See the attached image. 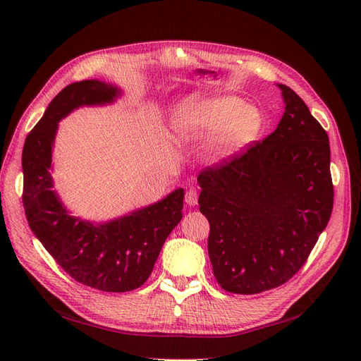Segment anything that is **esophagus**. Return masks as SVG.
<instances>
[{
  "label": "esophagus",
  "mask_w": 361,
  "mask_h": 361,
  "mask_svg": "<svg viewBox=\"0 0 361 361\" xmlns=\"http://www.w3.org/2000/svg\"><path fill=\"white\" fill-rule=\"evenodd\" d=\"M199 202V194L195 190H190L187 191V194H185V203H187L188 206H195Z\"/></svg>",
  "instance_id": "34e87169"
}]
</instances>
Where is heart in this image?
<instances>
[{
	"label": "heart",
	"mask_w": 361,
	"mask_h": 361,
	"mask_svg": "<svg viewBox=\"0 0 361 361\" xmlns=\"http://www.w3.org/2000/svg\"><path fill=\"white\" fill-rule=\"evenodd\" d=\"M264 116L238 96H195L171 108V134L182 143L211 135L207 157L214 161L238 154L259 137Z\"/></svg>",
	"instance_id": "heart-1"
}]
</instances>
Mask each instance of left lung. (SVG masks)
Masks as SVG:
<instances>
[{"label": "left lung", "instance_id": "left-lung-1", "mask_svg": "<svg viewBox=\"0 0 361 361\" xmlns=\"http://www.w3.org/2000/svg\"><path fill=\"white\" fill-rule=\"evenodd\" d=\"M277 85L285 113L274 133L197 178L214 276L232 293L292 279L333 211L329 135L297 93Z\"/></svg>", "mask_w": 361, "mask_h": 361}]
</instances>
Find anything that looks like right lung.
Returning a JSON list of instances; mask_svg holds the SVG:
<instances>
[{
  "mask_svg": "<svg viewBox=\"0 0 361 361\" xmlns=\"http://www.w3.org/2000/svg\"><path fill=\"white\" fill-rule=\"evenodd\" d=\"M118 87L99 80L69 84L54 97L23 150L24 209L31 232L81 285L129 292L145 285L167 236L182 220L183 190L106 223L73 216L54 188L52 147L59 122L80 106L113 104Z\"/></svg>",
  "mask_w": 361,
  "mask_h": 361,
  "instance_id": "right-lung-1",
  "label": "right lung"
}]
</instances>
